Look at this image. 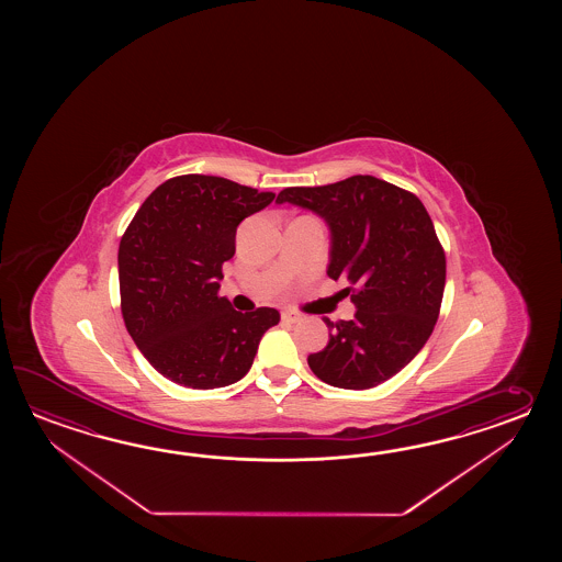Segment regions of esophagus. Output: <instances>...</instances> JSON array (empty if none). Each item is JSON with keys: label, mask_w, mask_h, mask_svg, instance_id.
Masks as SVG:
<instances>
[{"label": "esophagus", "mask_w": 562, "mask_h": 562, "mask_svg": "<svg viewBox=\"0 0 562 562\" xmlns=\"http://www.w3.org/2000/svg\"><path fill=\"white\" fill-rule=\"evenodd\" d=\"M281 319L285 323H299L301 322V315L293 313V311H283V313H281Z\"/></svg>", "instance_id": "esophagus-1"}]
</instances>
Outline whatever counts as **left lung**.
I'll use <instances>...</instances> for the list:
<instances>
[{"label":"left lung","mask_w":562,"mask_h":562,"mask_svg":"<svg viewBox=\"0 0 562 562\" xmlns=\"http://www.w3.org/2000/svg\"><path fill=\"white\" fill-rule=\"evenodd\" d=\"M277 203L322 216L331 233L327 276L349 283L356 315L329 322V341L307 358L322 382L370 390L404 370L438 322L446 255L416 194L370 175L291 187Z\"/></svg>","instance_id":"obj_1"}]
</instances>
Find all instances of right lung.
Listing matches in <instances>:
<instances>
[{"label":"right lung","instance_id":"right-lung-1","mask_svg":"<svg viewBox=\"0 0 562 562\" xmlns=\"http://www.w3.org/2000/svg\"><path fill=\"white\" fill-rule=\"evenodd\" d=\"M233 180L184 175L162 182L119 247L120 307L144 358L170 382L215 390L251 370L279 311L233 310L218 295L240 221L273 203Z\"/></svg>","mask_w":562,"mask_h":562}]
</instances>
